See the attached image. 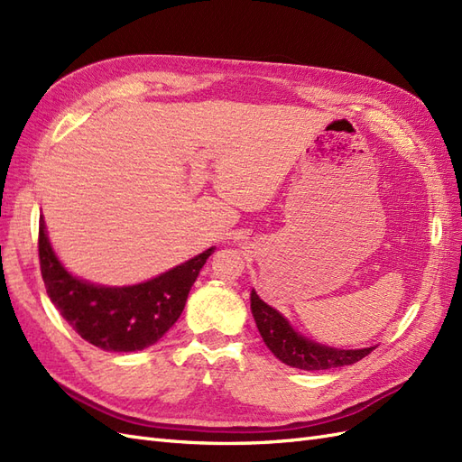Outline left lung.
Masks as SVG:
<instances>
[{
	"mask_svg": "<svg viewBox=\"0 0 462 462\" xmlns=\"http://www.w3.org/2000/svg\"><path fill=\"white\" fill-rule=\"evenodd\" d=\"M250 309L256 319L258 331L270 351L285 362L287 366L299 370H329L355 365L368 356L375 346L358 348V351H341L309 341L289 326V321L270 304H265L256 291L250 292Z\"/></svg>",
	"mask_w": 462,
	"mask_h": 462,
	"instance_id": "1",
	"label": "left lung"
}]
</instances>
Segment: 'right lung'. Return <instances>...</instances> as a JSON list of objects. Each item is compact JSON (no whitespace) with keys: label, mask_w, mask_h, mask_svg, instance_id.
I'll list each match as a JSON object with an SVG mask.
<instances>
[{"label":"right lung","mask_w":462,"mask_h":462,"mask_svg":"<svg viewBox=\"0 0 462 462\" xmlns=\"http://www.w3.org/2000/svg\"><path fill=\"white\" fill-rule=\"evenodd\" d=\"M214 248L146 283L102 287L69 273L53 254L44 217L38 227L40 272L55 309L82 339L104 351L133 353L160 341L185 309L189 291Z\"/></svg>","instance_id":"right-lung-1"}]
</instances>
